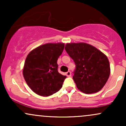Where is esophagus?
Returning <instances> with one entry per match:
<instances>
[{
    "label": "esophagus",
    "instance_id": "obj_1",
    "mask_svg": "<svg viewBox=\"0 0 126 126\" xmlns=\"http://www.w3.org/2000/svg\"><path fill=\"white\" fill-rule=\"evenodd\" d=\"M66 75L67 77H70V76H71V72L70 71H68L67 72H66Z\"/></svg>",
    "mask_w": 126,
    "mask_h": 126
}]
</instances>
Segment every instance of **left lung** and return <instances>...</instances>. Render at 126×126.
<instances>
[{
	"instance_id": "8db88e82",
	"label": "left lung",
	"mask_w": 126,
	"mask_h": 126,
	"mask_svg": "<svg viewBox=\"0 0 126 126\" xmlns=\"http://www.w3.org/2000/svg\"><path fill=\"white\" fill-rule=\"evenodd\" d=\"M65 50L76 64L73 79L78 89L86 94L100 91L110 75L106 55L85 43H67Z\"/></svg>"
}]
</instances>
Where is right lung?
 I'll return each mask as SVG.
<instances>
[{"instance_id": "add662e5", "label": "right lung", "mask_w": 126, "mask_h": 126, "mask_svg": "<svg viewBox=\"0 0 126 126\" xmlns=\"http://www.w3.org/2000/svg\"><path fill=\"white\" fill-rule=\"evenodd\" d=\"M64 47V43H47L33 49L27 56L23 76L37 95L50 96L62 87L66 76L59 73L57 61Z\"/></svg>"}]
</instances>
